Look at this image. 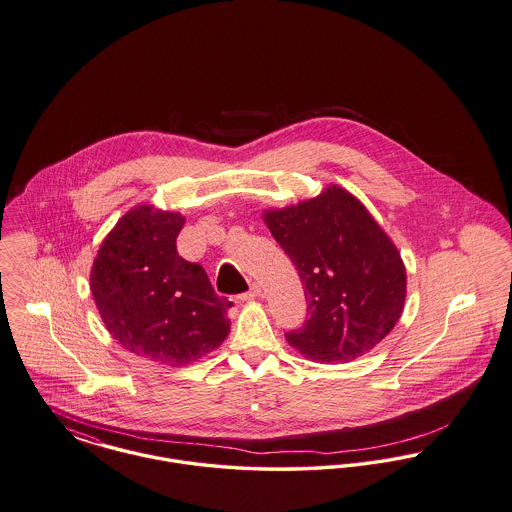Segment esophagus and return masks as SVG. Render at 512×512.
Returning a JSON list of instances; mask_svg holds the SVG:
<instances>
[{"mask_svg": "<svg viewBox=\"0 0 512 512\" xmlns=\"http://www.w3.org/2000/svg\"><path fill=\"white\" fill-rule=\"evenodd\" d=\"M261 296V286L257 284V282H253L251 286H249V290L245 292V294H241L240 300H255V298H259Z\"/></svg>", "mask_w": 512, "mask_h": 512, "instance_id": "1", "label": "esophagus"}]
</instances>
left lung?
Wrapping results in <instances>:
<instances>
[{
	"mask_svg": "<svg viewBox=\"0 0 512 512\" xmlns=\"http://www.w3.org/2000/svg\"><path fill=\"white\" fill-rule=\"evenodd\" d=\"M274 240L305 288L307 321L290 346L321 363L356 360L400 319L406 271L398 249L356 197L329 187L319 197L265 212Z\"/></svg>",
	"mask_w": 512,
	"mask_h": 512,
	"instance_id": "obj_1",
	"label": "left lung"
}]
</instances>
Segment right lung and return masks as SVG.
Listing matches in <instances>:
<instances>
[{"label":"right lung","instance_id":"right-lung-1","mask_svg":"<svg viewBox=\"0 0 512 512\" xmlns=\"http://www.w3.org/2000/svg\"><path fill=\"white\" fill-rule=\"evenodd\" d=\"M178 212L141 205L121 216L102 243L91 290L106 329L133 354L185 365L209 354L230 331L226 311L199 263L185 261Z\"/></svg>","mask_w":512,"mask_h":512}]
</instances>
